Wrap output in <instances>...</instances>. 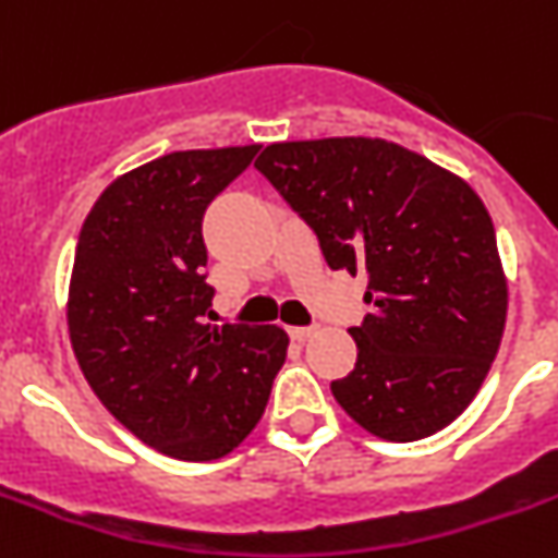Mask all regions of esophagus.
Masks as SVG:
<instances>
[{"mask_svg":"<svg viewBox=\"0 0 558 558\" xmlns=\"http://www.w3.org/2000/svg\"><path fill=\"white\" fill-rule=\"evenodd\" d=\"M289 336L294 338V341H308V338L314 336V327H289Z\"/></svg>","mask_w":558,"mask_h":558,"instance_id":"esophagus-1","label":"esophagus"}]
</instances>
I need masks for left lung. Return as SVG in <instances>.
I'll return each mask as SVG.
<instances>
[{
  "label": "left lung",
  "instance_id": "obj_1",
  "mask_svg": "<svg viewBox=\"0 0 558 558\" xmlns=\"http://www.w3.org/2000/svg\"><path fill=\"white\" fill-rule=\"evenodd\" d=\"M319 236L330 269L366 275L352 374L330 385L390 444L449 426L501 347L509 289L496 228L465 179L383 137L272 143L255 159Z\"/></svg>",
  "mask_w": 558,
  "mask_h": 558
}]
</instances>
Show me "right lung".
Returning a JSON list of instances; mask_svg holds the SVG:
<instances>
[{"label": "right lung", "instance_id": "add662e5", "mask_svg": "<svg viewBox=\"0 0 558 558\" xmlns=\"http://www.w3.org/2000/svg\"><path fill=\"white\" fill-rule=\"evenodd\" d=\"M262 145L173 150L93 203L68 286V332L104 408L150 449L231 454L262 421L289 350L278 325H203V211Z\"/></svg>", "mask_w": 558, "mask_h": 558}]
</instances>
